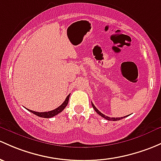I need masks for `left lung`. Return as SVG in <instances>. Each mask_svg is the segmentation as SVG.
Masks as SVG:
<instances>
[{
  "mask_svg": "<svg viewBox=\"0 0 161 161\" xmlns=\"http://www.w3.org/2000/svg\"><path fill=\"white\" fill-rule=\"evenodd\" d=\"M92 107H93V109H95V111L96 112V113H98V114L99 115V116H102V117H103L104 118V119H107V120H110V121H117V120H119V119H123V118H125V117H126V116H123V117H109V116H105L104 114H103L102 113H101L100 111H99L97 109H96V106H94V104L93 103H92Z\"/></svg>",
  "mask_w": 161,
  "mask_h": 161,
  "instance_id": "8db88e82",
  "label": "left lung"
}]
</instances>
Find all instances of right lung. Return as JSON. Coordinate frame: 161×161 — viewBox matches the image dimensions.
I'll use <instances>...</instances> for the list:
<instances>
[{"label":"right lung","mask_w":161,"mask_h":161,"mask_svg":"<svg viewBox=\"0 0 161 161\" xmlns=\"http://www.w3.org/2000/svg\"><path fill=\"white\" fill-rule=\"evenodd\" d=\"M69 96H70V94H69V96H67L66 99H65V100L64 101L63 103H62V104L60 106H58V108H56V109H53V110H52V111L42 112V113H39V112H35V111H33V110H30V109H28V110L30 111L32 113H34L35 115H36V116H39V117H42V118L53 117V116H56L57 114L60 113L61 112H62L64 109H65V107H66V106L68 105V103H69Z\"/></svg>","instance_id":"add662e5"}]
</instances>
